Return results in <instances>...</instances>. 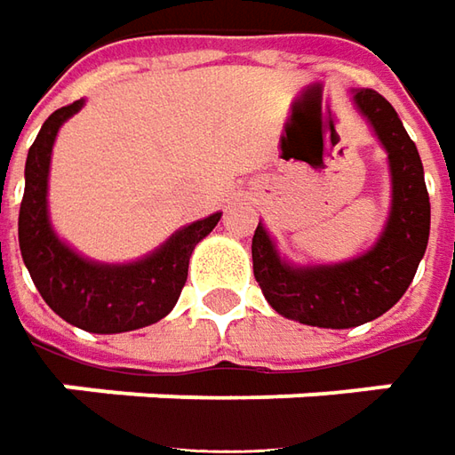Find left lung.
<instances>
[{
    "mask_svg": "<svg viewBox=\"0 0 455 455\" xmlns=\"http://www.w3.org/2000/svg\"><path fill=\"white\" fill-rule=\"evenodd\" d=\"M391 167V215L368 252L335 265H291L263 225L252 235V273L265 300L285 318L315 328H355L391 310L419 270L431 233V203L416 142L391 102L376 90H353Z\"/></svg>",
    "mask_w": 455,
    "mask_h": 455,
    "instance_id": "1",
    "label": "left lung"
}]
</instances>
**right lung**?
I'll use <instances>...</instances> for the list:
<instances>
[{"instance_id": "right-lung-1", "label": "right lung", "mask_w": 455, "mask_h": 455, "mask_svg": "<svg viewBox=\"0 0 455 455\" xmlns=\"http://www.w3.org/2000/svg\"><path fill=\"white\" fill-rule=\"evenodd\" d=\"M82 105L84 100H77L52 112L29 148L20 207L21 260L60 318L90 333H127L163 320L175 307L192 250L218 225L222 212L185 225L148 258L127 265L94 263L64 245L52 230L47 180L54 137Z\"/></svg>"}]
</instances>
